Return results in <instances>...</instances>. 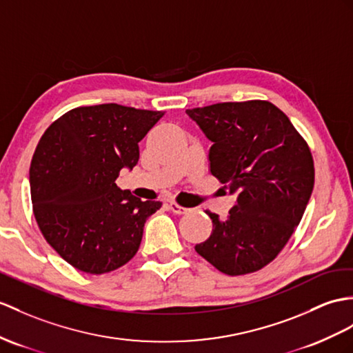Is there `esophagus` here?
Masks as SVG:
<instances>
[{"mask_svg":"<svg viewBox=\"0 0 353 353\" xmlns=\"http://www.w3.org/2000/svg\"><path fill=\"white\" fill-rule=\"evenodd\" d=\"M169 208H170V211L174 212V214H185L188 211V208H185V206L178 205L176 202H169Z\"/></svg>","mask_w":353,"mask_h":353,"instance_id":"obj_1","label":"esophagus"}]
</instances>
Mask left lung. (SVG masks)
<instances>
[{
	"mask_svg": "<svg viewBox=\"0 0 353 353\" xmlns=\"http://www.w3.org/2000/svg\"><path fill=\"white\" fill-rule=\"evenodd\" d=\"M210 148V170L236 194L226 220L206 211L212 234L194 250L228 276L268 265L299 225L314 185L312 152L270 101L187 109Z\"/></svg>",
	"mask_w": 353,
	"mask_h": 353,
	"instance_id": "obj_1",
	"label": "left lung"
}]
</instances>
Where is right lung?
Listing matches in <instances>:
<instances>
[{
  "label": "right lung",
  "instance_id": "obj_1",
  "mask_svg": "<svg viewBox=\"0 0 353 353\" xmlns=\"http://www.w3.org/2000/svg\"><path fill=\"white\" fill-rule=\"evenodd\" d=\"M161 117L115 103L76 108L41 136L30 168L34 216L76 270L110 272L139 250L145 221L161 202H142L115 179L137 165V143Z\"/></svg>",
  "mask_w": 353,
  "mask_h": 353
}]
</instances>
